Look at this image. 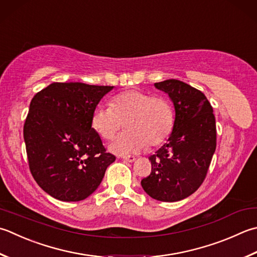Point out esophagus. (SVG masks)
Segmentation results:
<instances>
[{
  "label": "esophagus",
  "instance_id": "obj_1",
  "mask_svg": "<svg viewBox=\"0 0 257 257\" xmlns=\"http://www.w3.org/2000/svg\"><path fill=\"white\" fill-rule=\"evenodd\" d=\"M119 158L127 160V162H130V163H133L136 160V157H134V156H119Z\"/></svg>",
  "mask_w": 257,
  "mask_h": 257
}]
</instances>
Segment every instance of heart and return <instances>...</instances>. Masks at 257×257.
Listing matches in <instances>:
<instances>
[{"instance_id":"heart-1","label":"heart","mask_w":257,"mask_h":257,"mask_svg":"<svg viewBox=\"0 0 257 257\" xmlns=\"http://www.w3.org/2000/svg\"><path fill=\"white\" fill-rule=\"evenodd\" d=\"M92 128L104 140H111V152L132 154L148 147H159L172 135L175 125L173 105L163 95H153L140 89H129L115 94L110 105H98L91 118Z\"/></svg>"}]
</instances>
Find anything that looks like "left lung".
Returning a JSON list of instances; mask_svg holds the SVG:
<instances>
[{"mask_svg":"<svg viewBox=\"0 0 257 257\" xmlns=\"http://www.w3.org/2000/svg\"><path fill=\"white\" fill-rule=\"evenodd\" d=\"M175 107L173 133L149 157L152 173L142 180L146 193L160 202H178L197 190L206 178L216 149L213 107L205 94L180 80L155 83Z\"/></svg>","mask_w":257,"mask_h":257,"instance_id":"1","label":"left lung"}]
</instances>
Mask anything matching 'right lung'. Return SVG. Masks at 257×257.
<instances>
[{
    "mask_svg": "<svg viewBox=\"0 0 257 257\" xmlns=\"http://www.w3.org/2000/svg\"><path fill=\"white\" fill-rule=\"evenodd\" d=\"M113 87L53 82L34 95L23 127L29 168L45 193L79 202L115 160L91 127L95 107Z\"/></svg>",
    "mask_w": 257,
    "mask_h": 257,
    "instance_id": "obj_1",
    "label": "right lung"
}]
</instances>
